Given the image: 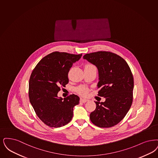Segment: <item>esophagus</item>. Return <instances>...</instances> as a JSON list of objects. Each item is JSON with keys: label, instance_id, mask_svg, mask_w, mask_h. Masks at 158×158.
Wrapping results in <instances>:
<instances>
[{"label": "esophagus", "instance_id": "obj_1", "mask_svg": "<svg viewBox=\"0 0 158 158\" xmlns=\"http://www.w3.org/2000/svg\"><path fill=\"white\" fill-rule=\"evenodd\" d=\"M88 101V99H86L81 98V99H80V102H82V103H85V102H86Z\"/></svg>", "mask_w": 158, "mask_h": 158}]
</instances>
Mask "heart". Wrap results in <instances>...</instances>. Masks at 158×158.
<instances>
[{
    "label": "heart",
    "instance_id": "heart-1",
    "mask_svg": "<svg viewBox=\"0 0 158 158\" xmlns=\"http://www.w3.org/2000/svg\"><path fill=\"white\" fill-rule=\"evenodd\" d=\"M87 66H92V65L88 64ZM77 92L80 95H82V96H85V95H87V94L88 92V89L85 87V86H81V87L77 89Z\"/></svg>",
    "mask_w": 158,
    "mask_h": 158
}]
</instances>
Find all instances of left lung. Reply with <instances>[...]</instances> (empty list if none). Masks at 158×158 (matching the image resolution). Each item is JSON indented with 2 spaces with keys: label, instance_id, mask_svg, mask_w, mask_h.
Segmentation results:
<instances>
[{
  "label": "left lung",
  "instance_id": "8db88e82",
  "mask_svg": "<svg viewBox=\"0 0 158 158\" xmlns=\"http://www.w3.org/2000/svg\"><path fill=\"white\" fill-rule=\"evenodd\" d=\"M83 59L95 65L99 72L98 96L104 102H95L96 107L90 114L96 126L110 127L122 120L133 101V77L126 61L120 56L106 51L86 54Z\"/></svg>",
  "mask_w": 158,
  "mask_h": 158
}]
</instances>
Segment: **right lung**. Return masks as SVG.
I'll list each match as a JSON object with an SVG mask.
<instances>
[{
    "instance_id": "1",
    "label": "right lung",
    "mask_w": 158,
    "mask_h": 158,
    "mask_svg": "<svg viewBox=\"0 0 158 158\" xmlns=\"http://www.w3.org/2000/svg\"><path fill=\"white\" fill-rule=\"evenodd\" d=\"M82 54L54 52L42 58L33 70L29 82V98L38 118L45 125L59 127L68 124L73 117V109L79 98L72 94L57 97L60 86L69 82L68 73L73 63Z\"/></svg>"
}]
</instances>
